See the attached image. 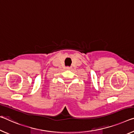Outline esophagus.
<instances>
[{"label": "esophagus", "mask_w": 134, "mask_h": 134, "mask_svg": "<svg viewBox=\"0 0 134 134\" xmlns=\"http://www.w3.org/2000/svg\"><path fill=\"white\" fill-rule=\"evenodd\" d=\"M70 69H71L70 67H67V69H68V70H70Z\"/></svg>", "instance_id": "obj_1"}]
</instances>
